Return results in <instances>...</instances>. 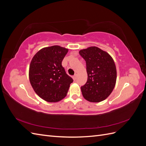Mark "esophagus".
Segmentation results:
<instances>
[{
    "label": "esophagus",
    "instance_id": "esophagus-1",
    "mask_svg": "<svg viewBox=\"0 0 146 146\" xmlns=\"http://www.w3.org/2000/svg\"><path fill=\"white\" fill-rule=\"evenodd\" d=\"M73 80H74V81H75V82H76V80H77V74H76V75H75V76H73Z\"/></svg>",
    "mask_w": 146,
    "mask_h": 146
}]
</instances>
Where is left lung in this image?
<instances>
[{
  "label": "left lung",
  "instance_id": "left-lung-1",
  "mask_svg": "<svg viewBox=\"0 0 146 146\" xmlns=\"http://www.w3.org/2000/svg\"><path fill=\"white\" fill-rule=\"evenodd\" d=\"M79 54L85 60L88 80L81 87L83 98L91 102H99L107 99L116 85L115 63L107 52L98 47L80 50Z\"/></svg>",
  "mask_w": 146,
  "mask_h": 146
}]
</instances>
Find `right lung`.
<instances>
[{
  "label": "right lung",
  "instance_id": "obj_1",
  "mask_svg": "<svg viewBox=\"0 0 146 146\" xmlns=\"http://www.w3.org/2000/svg\"><path fill=\"white\" fill-rule=\"evenodd\" d=\"M68 52L59 46L42 48L34 55L29 68V80L35 92L48 102H57L67 95L73 79L61 63Z\"/></svg>",
  "mask_w": 146,
  "mask_h": 146
}]
</instances>
